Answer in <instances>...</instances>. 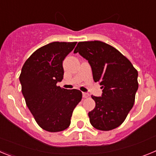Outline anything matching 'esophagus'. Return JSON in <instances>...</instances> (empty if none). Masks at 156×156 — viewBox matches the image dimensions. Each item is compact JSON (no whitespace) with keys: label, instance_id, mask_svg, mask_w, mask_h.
Here are the masks:
<instances>
[{"label":"esophagus","instance_id":"34e87169","mask_svg":"<svg viewBox=\"0 0 156 156\" xmlns=\"http://www.w3.org/2000/svg\"><path fill=\"white\" fill-rule=\"evenodd\" d=\"M89 97V94L87 93H83V98H87Z\"/></svg>","mask_w":156,"mask_h":156}]
</instances>
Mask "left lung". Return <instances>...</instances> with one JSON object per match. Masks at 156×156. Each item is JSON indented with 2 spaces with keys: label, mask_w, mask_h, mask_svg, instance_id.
I'll use <instances>...</instances> for the list:
<instances>
[{
  "label": "left lung",
  "mask_w": 156,
  "mask_h": 156,
  "mask_svg": "<svg viewBox=\"0 0 156 156\" xmlns=\"http://www.w3.org/2000/svg\"><path fill=\"white\" fill-rule=\"evenodd\" d=\"M90 63L94 82H99L101 97L91 98L95 108L89 112L90 124L108 131L120 126L133 108L138 88L137 69L114 47L99 41L79 42L74 53Z\"/></svg>",
  "instance_id": "left-lung-1"
}]
</instances>
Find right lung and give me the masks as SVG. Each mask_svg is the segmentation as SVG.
<instances>
[{
  "label": "right lung",
  "instance_id": "add662e5",
  "mask_svg": "<svg viewBox=\"0 0 156 156\" xmlns=\"http://www.w3.org/2000/svg\"><path fill=\"white\" fill-rule=\"evenodd\" d=\"M76 42H52L38 48L22 68L19 80L27 107L37 124L49 132L69 126L82 92L57 86L64 75L62 62Z\"/></svg>",
  "mask_w": 156,
  "mask_h": 156
}]
</instances>
